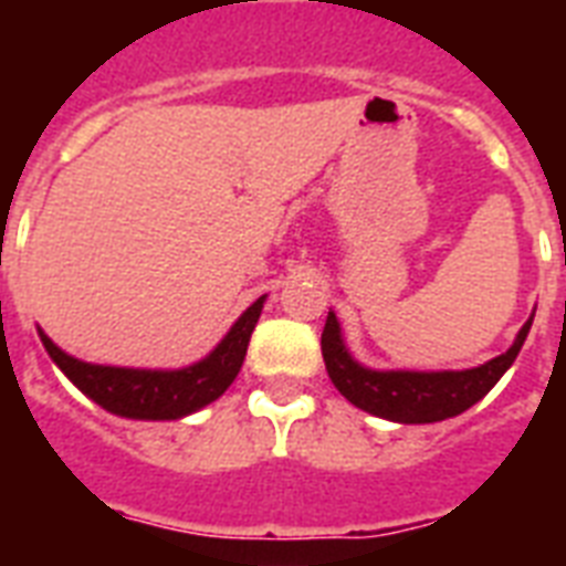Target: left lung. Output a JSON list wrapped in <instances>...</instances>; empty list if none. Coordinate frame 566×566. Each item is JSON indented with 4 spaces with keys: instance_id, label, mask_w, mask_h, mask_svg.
I'll return each mask as SVG.
<instances>
[{
    "instance_id": "1",
    "label": "left lung",
    "mask_w": 566,
    "mask_h": 566,
    "mask_svg": "<svg viewBox=\"0 0 566 566\" xmlns=\"http://www.w3.org/2000/svg\"><path fill=\"white\" fill-rule=\"evenodd\" d=\"M532 319L535 314L520 328L517 340L509 353L496 355L493 361L473 367V370H370L355 361L346 349L335 311H328L319 346H323L328 378L355 408L394 422H440L458 417L467 408H473L482 396H488V390L500 381L502 373L509 370L526 344Z\"/></svg>"
}]
</instances>
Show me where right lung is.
I'll return each instance as SVG.
<instances>
[{"instance_id": "add662e5", "label": "right lung", "mask_w": 566, "mask_h": 566, "mask_svg": "<svg viewBox=\"0 0 566 566\" xmlns=\"http://www.w3.org/2000/svg\"><path fill=\"white\" fill-rule=\"evenodd\" d=\"M264 300L266 296H258L240 314L238 323L213 346L211 355H205L202 361L181 367V370H132V367L87 364L57 349L43 332H40V340L61 373L105 411L128 417V420H179L220 399L226 387L238 378Z\"/></svg>"}]
</instances>
